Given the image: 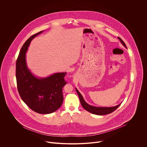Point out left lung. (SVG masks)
Masks as SVG:
<instances>
[{"instance_id":"left-lung-1","label":"left lung","mask_w":147,"mask_h":147,"mask_svg":"<svg viewBox=\"0 0 147 147\" xmlns=\"http://www.w3.org/2000/svg\"><path fill=\"white\" fill-rule=\"evenodd\" d=\"M118 39L121 41V43L123 44V45L127 48L126 47V44L123 41V40L118 37ZM76 90L78 94V96L79 97V99H80V103L82 105V106L84 107V109L93 114H96V115H106V114H110L111 113H113L114 110H115L120 105H117L115 106H113V107H95V106H91V105H88L85 101H84V98L82 96V95L80 94V93L78 91V90L77 89H76Z\"/></svg>"}]
</instances>
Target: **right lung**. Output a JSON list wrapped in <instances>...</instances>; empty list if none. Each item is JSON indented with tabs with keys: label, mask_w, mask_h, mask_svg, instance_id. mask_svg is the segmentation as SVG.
Here are the masks:
<instances>
[{
	"label": "right lung",
	"mask_w": 147,
	"mask_h": 147,
	"mask_svg": "<svg viewBox=\"0 0 147 147\" xmlns=\"http://www.w3.org/2000/svg\"><path fill=\"white\" fill-rule=\"evenodd\" d=\"M42 32L32 36L22 46L16 63V78L22 101L37 113L50 114L58 110L63 103L62 88L67 84L64 80L67 72L37 78L28 68L25 54L31 41Z\"/></svg>",
	"instance_id": "obj_1"
}]
</instances>
